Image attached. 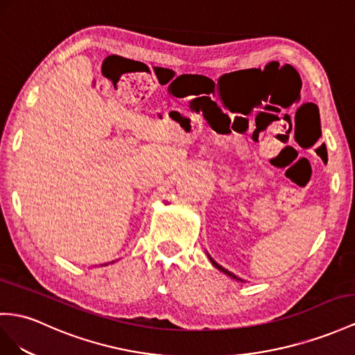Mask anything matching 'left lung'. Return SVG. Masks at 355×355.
<instances>
[{
  "label": "left lung",
  "instance_id": "1",
  "mask_svg": "<svg viewBox=\"0 0 355 355\" xmlns=\"http://www.w3.org/2000/svg\"><path fill=\"white\" fill-rule=\"evenodd\" d=\"M208 259H210V261H211V264H213V266H214V267H216L217 270H220L222 272H225V275H228V276H230L231 279H235V280H239V282H244V280H243V279H240L239 276H235V275H234V272H231V271H228V270H226V268H223L222 266H219V264H217V262H216V261H214V259H213V258H211L210 255H208Z\"/></svg>",
  "mask_w": 355,
  "mask_h": 355
}]
</instances>
